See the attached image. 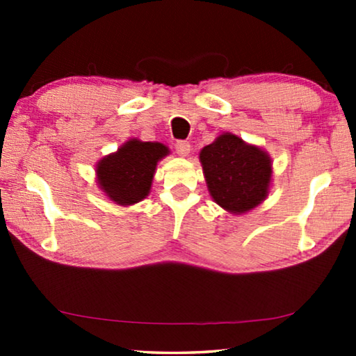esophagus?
<instances>
[{
  "label": "esophagus",
  "mask_w": 356,
  "mask_h": 356,
  "mask_svg": "<svg viewBox=\"0 0 356 356\" xmlns=\"http://www.w3.org/2000/svg\"><path fill=\"white\" fill-rule=\"evenodd\" d=\"M175 150H177V154L181 155V157H186L189 150H191V145H189L188 140H177V144H175Z\"/></svg>",
  "instance_id": "34e87169"
}]
</instances>
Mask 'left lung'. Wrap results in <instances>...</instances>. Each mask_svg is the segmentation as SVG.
Masks as SVG:
<instances>
[{
	"label": "left lung",
	"mask_w": 356,
	"mask_h": 356,
	"mask_svg": "<svg viewBox=\"0 0 356 356\" xmlns=\"http://www.w3.org/2000/svg\"><path fill=\"white\" fill-rule=\"evenodd\" d=\"M211 196L218 206L243 213L261 204L269 191L270 159L264 150L230 133L218 136L199 154Z\"/></svg>",
	"instance_id": "8db88e82"
}]
</instances>
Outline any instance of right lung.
<instances>
[{
    "instance_id": "right-lung-1",
    "label": "right lung",
    "mask_w": 356,
    "mask_h": 356,
    "mask_svg": "<svg viewBox=\"0 0 356 356\" xmlns=\"http://www.w3.org/2000/svg\"><path fill=\"white\" fill-rule=\"evenodd\" d=\"M167 154L168 149L160 143L128 140L97 165L100 188L121 206L139 202L149 194L157 162Z\"/></svg>"
}]
</instances>
